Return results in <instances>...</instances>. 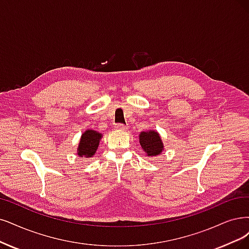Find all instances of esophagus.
Returning a JSON list of instances; mask_svg holds the SVG:
<instances>
[{"instance_id": "34e87169", "label": "esophagus", "mask_w": 249, "mask_h": 249, "mask_svg": "<svg viewBox=\"0 0 249 249\" xmlns=\"http://www.w3.org/2000/svg\"><path fill=\"white\" fill-rule=\"evenodd\" d=\"M115 129L118 131H124L127 129V127L124 124H116L115 125Z\"/></svg>"}]
</instances>
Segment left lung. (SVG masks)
I'll use <instances>...</instances> for the list:
<instances>
[{"instance_id":"left-lung-1","label":"left lung","mask_w":249,"mask_h":249,"mask_svg":"<svg viewBox=\"0 0 249 249\" xmlns=\"http://www.w3.org/2000/svg\"><path fill=\"white\" fill-rule=\"evenodd\" d=\"M140 143L144 153L150 157H156L163 151V142L159 133L155 130L142 131L140 134Z\"/></svg>"}]
</instances>
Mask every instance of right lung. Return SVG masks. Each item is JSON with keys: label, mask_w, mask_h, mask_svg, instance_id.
<instances>
[{"label": "right lung", "mask_w": 249, "mask_h": 249, "mask_svg": "<svg viewBox=\"0 0 249 249\" xmlns=\"http://www.w3.org/2000/svg\"><path fill=\"white\" fill-rule=\"evenodd\" d=\"M103 137V134L88 129L82 134L81 140L78 145V155L81 158H90L93 157L98 148L99 141Z\"/></svg>", "instance_id": "right-lung-1"}]
</instances>
